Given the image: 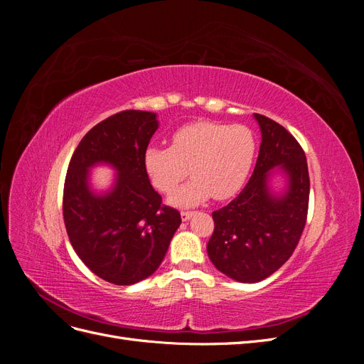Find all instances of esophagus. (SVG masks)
Here are the masks:
<instances>
[{
  "mask_svg": "<svg viewBox=\"0 0 364 364\" xmlns=\"http://www.w3.org/2000/svg\"><path fill=\"white\" fill-rule=\"evenodd\" d=\"M193 211H181V218H182V222H186V220H190L191 217H193Z\"/></svg>",
  "mask_w": 364,
  "mask_h": 364,
  "instance_id": "34e87169",
  "label": "esophagus"
}]
</instances>
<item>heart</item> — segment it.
I'll return each mask as SVG.
<instances>
[{"mask_svg": "<svg viewBox=\"0 0 364 364\" xmlns=\"http://www.w3.org/2000/svg\"><path fill=\"white\" fill-rule=\"evenodd\" d=\"M257 155V135L246 124L196 121L181 126L170 147H149L142 158L151 185L171 194L188 173L195 179L170 196L173 206H196L209 197L225 200L243 188Z\"/></svg>", "mask_w": 364, "mask_h": 364, "instance_id": "1", "label": "heart"}]
</instances>
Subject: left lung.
<instances>
[{"label":"left lung","mask_w":364,"mask_h":364,"mask_svg":"<svg viewBox=\"0 0 364 364\" xmlns=\"http://www.w3.org/2000/svg\"><path fill=\"white\" fill-rule=\"evenodd\" d=\"M261 129L255 170L235 199L213 213L214 232L208 255L226 277L258 282L270 277L294 252L306 223L310 176L305 151L290 132L267 117L253 114ZM281 164L289 190L269 194V170Z\"/></svg>","instance_id":"obj_1"}]
</instances>
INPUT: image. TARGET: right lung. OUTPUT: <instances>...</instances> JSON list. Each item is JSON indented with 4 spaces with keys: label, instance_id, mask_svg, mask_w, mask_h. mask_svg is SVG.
<instances>
[{
    "label": "right lung",
    "instance_id": "add662e5",
    "mask_svg": "<svg viewBox=\"0 0 364 364\" xmlns=\"http://www.w3.org/2000/svg\"><path fill=\"white\" fill-rule=\"evenodd\" d=\"M156 129V114L146 111L103 119L79 142L65 178L63 222L71 245L87 269L115 285L155 273L182 222L178 209L153 190L142 164ZM100 161L119 173L114 188L97 196L87 170Z\"/></svg>",
    "mask_w": 364,
    "mask_h": 364
}]
</instances>
